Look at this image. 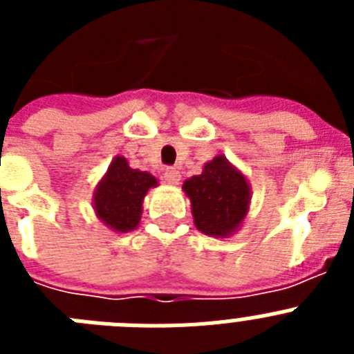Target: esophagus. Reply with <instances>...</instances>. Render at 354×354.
Masks as SVG:
<instances>
[{
  "label": "esophagus",
  "mask_w": 354,
  "mask_h": 354,
  "mask_svg": "<svg viewBox=\"0 0 354 354\" xmlns=\"http://www.w3.org/2000/svg\"><path fill=\"white\" fill-rule=\"evenodd\" d=\"M162 177H165V183H167V184L177 186V184H179V180H180V171L177 170V168H167Z\"/></svg>",
  "instance_id": "34e87169"
}]
</instances>
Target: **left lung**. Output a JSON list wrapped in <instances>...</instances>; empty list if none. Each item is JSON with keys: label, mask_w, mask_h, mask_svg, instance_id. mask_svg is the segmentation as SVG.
Here are the masks:
<instances>
[{"label": "left lung", "mask_w": 354, "mask_h": 354, "mask_svg": "<svg viewBox=\"0 0 354 354\" xmlns=\"http://www.w3.org/2000/svg\"><path fill=\"white\" fill-rule=\"evenodd\" d=\"M183 192L192 202L195 227L205 236L230 237L250 211L248 179L223 154L205 162L202 174L184 180Z\"/></svg>", "instance_id": "left-lung-1"}]
</instances>
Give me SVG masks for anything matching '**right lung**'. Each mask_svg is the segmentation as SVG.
I'll use <instances>...</instances> for the list:
<instances>
[{"label":"right lung","instance_id":"obj_1","mask_svg":"<svg viewBox=\"0 0 354 354\" xmlns=\"http://www.w3.org/2000/svg\"><path fill=\"white\" fill-rule=\"evenodd\" d=\"M156 186L154 175L131 168L124 156H115L93 189V212L113 232H131L142 220L143 198Z\"/></svg>","mask_w":354,"mask_h":354}]
</instances>
